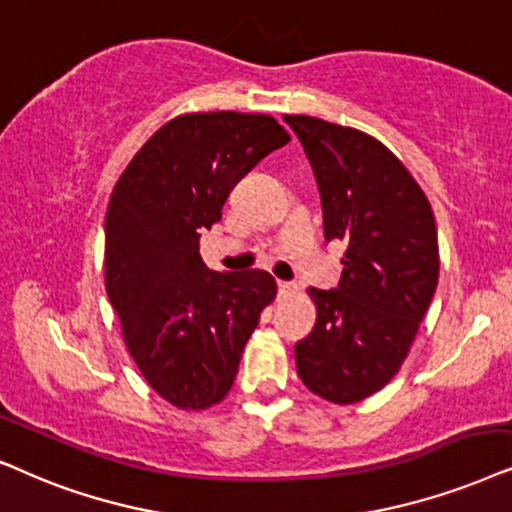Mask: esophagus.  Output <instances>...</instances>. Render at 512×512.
Here are the masks:
<instances>
[{
	"instance_id": "1",
	"label": "esophagus",
	"mask_w": 512,
	"mask_h": 512,
	"mask_svg": "<svg viewBox=\"0 0 512 512\" xmlns=\"http://www.w3.org/2000/svg\"><path fill=\"white\" fill-rule=\"evenodd\" d=\"M297 290V285L295 283H290V281H278V295L281 297H288V295H292V292Z\"/></svg>"
}]
</instances>
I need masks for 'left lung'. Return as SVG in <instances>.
<instances>
[{"label":"left lung","instance_id":"obj_1","mask_svg":"<svg viewBox=\"0 0 512 512\" xmlns=\"http://www.w3.org/2000/svg\"><path fill=\"white\" fill-rule=\"evenodd\" d=\"M316 175L327 241H346L342 281L311 288L318 318L295 344L304 386L337 405L384 388L400 370L438 288V231L426 194L379 140L285 114Z\"/></svg>","mask_w":512,"mask_h":512}]
</instances>
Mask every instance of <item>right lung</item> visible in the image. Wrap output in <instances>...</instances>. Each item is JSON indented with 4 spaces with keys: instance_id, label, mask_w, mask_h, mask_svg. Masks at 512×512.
<instances>
[{
    "instance_id": "add662e5",
    "label": "right lung",
    "mask_w": 512,
    "mask_h": 512,
    "mask_svg": "<svg viewBox=\"0 0 512 512\" xmlns=\"http://www.w3.org/2000/svg\"><path fill=\"white\" fill-rule=\"evenodd\" d=\"M288 142L267 114H182L142 145L109 199L107 297L149 386L180 410H206L229 393L276 297L262 269L210 271L201 231L222 220L236 182Z\"/></svg>"
}]
</instances>
